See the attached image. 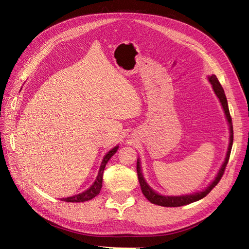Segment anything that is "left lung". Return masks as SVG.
Wrapping results in <instances>:
<instances>
[{
    "mask_svg": "<svg viewBox=\"0 0 249 249\" xmlns=\"http://www.w3.org/2000/svg\"><path fill=\"white\" fill-rule=\"evenodd\" d=\"M209 81L211 84L213 86L214 91L216 93V95L218 96V99H219L225 115H227V119L230 124V130H231V138H230V145L228 148V154H227V158H225V161L223 163V165L221 166L219 172H218L217 177L215 178V179L213 180V183L211 184L207 189H205L201 192L198 193H195V194H190V195H183V196H164V195H160L156 193L152 188H150L146 182L143 178V176L141 173V168H140V163L139 160H137V175H138V179H139V183L141 186V190L142 193L144 196L152 202L155 203V205L158 206H162V207H180V206H185V205H189L191 202L194 201H197L201 198H203L205 196L211 192V190L213 189V188L219 183V180L221 179L225 167H227L228 162L230 160V155H231V146H232V140H233V132H232V123H231V117L230 114V110H229V106H228V101H227V96H225L224 93V90L222 88V86L220 85L219 81L216 78L215 74H212V76L209 77Z\"/></svg>",
    "mask_w": 249,
    "mask_h": 249,
    "instance_id": "1",
    "label": "left lung"
}]
</instances>
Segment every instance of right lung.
<instances>
[{"label": "right lung", "instance_id": "1", "mask_svg": "<svg viewBox=\"0 0 249 249\" xmlns=\"http://www.w3.org/2000/svg\"><path fill=\"white\" fill-rule=\"evenodd\" d=\"M117 149H118V146H115L114 148H112L106 156L104 157V160H103V162H102L101 168H100V171H99V175H97V178H96V179H95L94 184H93L91 187H90L88 190H86L85 192H83V193H81V194L74 195V196L63 198L62 200L67 201V202H82V201L90 200V199H92L93 197H95L96 195L100 193V191H101V189H102L104 169H105V167H106V164H107L108 161L110 160V158L117 152Z\"/></svg>", "mask_w": 249, "mask_h": 249}]
</instances>
